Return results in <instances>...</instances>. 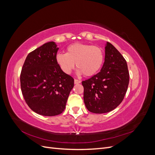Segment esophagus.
<instances>
[{
    "label": "esophagus",
    "instance_id": "1",
    "mask_svg": "<svg viewBox=\"0 0 155 155\" xmlns=\"http://www.w3.org/2000/svg\"><path fill=\"white\" fill-rule=\"evenodd\" d=\"M81 81L79 80V79H74V83L75 84H79V83H81Z\"/></svg>",
    "mask_w": 155,
    "mask_h": 155
}]
</instances>
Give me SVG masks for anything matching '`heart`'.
I'll return each instance as SVG.
<instances>
[{
  "label": "heart",
  "instance_id": "1",
  "mask_svg": "<svg viewBox=\"0 0 155 155\" xmlns=\"http://www.w3.org/2000/svg\"><path fill=\"white\" fill-rule=\"evenodd\" d=\"M55 59L65 74L71 73L76 63L79 74L92 76L99 72L104 64V53L96 46L74 43L68 46L66 54L58 53Z\"/></svg>",
  "mask_w": 155,
  "mask_h": 155
}]
</instances>
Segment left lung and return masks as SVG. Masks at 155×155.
Returning <instances> with one entry per match:
<instances>
[{"label":"left lung","mask_w":155,"mask_h":155,"mask_svg":"<svg viewBox=\"0 0 155 155\" xmlns=\"http://www.w3.org/2000/svg\"><path fill=\"white\" fill-rule=\"evenodd\" d=\"M129 82V73L125 59L107 42L105 62L100 72L82 81L87 109L96 114L114 110L123 101Z\"/></svg>","instance_id":"obj_1"}]
</instances>
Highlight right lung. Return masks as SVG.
<instances>
[{"instance_id":"add662e5","label":"right lung","mask_w":155,"mask_h":155,"mask_svg":"<svg viewBox=\"0 0 155 155\" xmlns=\"http://www.w3.org/2000/svg\"><path fill=\"white\" fill-rule=\"evenodd\" d=\"M59 48L48 42L28 54L20 76L24 99L36 113L53 116L61 114L74 85L56 61Z\"/></svg>"}]
</instances>
